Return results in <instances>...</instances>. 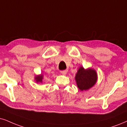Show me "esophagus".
<instances>
[{"mask_svg":"<svg viewBox=\"0 0 127 127\" xmlns=\"http://www.w3.org/2000/svg\"><path fill=\"white\" fill-rule=\"evenodd\" d=\"M60 73L63 75H65L67 74V70H63V71H61Z\"/></svg>","mask_w":127,"mask_h":127,"instance_id":"34e87169","label":"esophagus"}]
</instances>
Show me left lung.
Masks as SVG:
<instances>
[{
    "instance_id": "obj_1",
    "label": "left lung",
    "mask_w": 127,
    "mask_h": 127,
    "mask_svg": "<svg viewBox=\"0 0 127 127\" xmlns=\"http://www.w3.org/2000/svg\"><path fill=\"white\" fill-rule=\"evenodd\" d=\"M75 78L78 88L81 91H83L89 89L95 84L97 75L93 69L85 70L81 67L78 69Z\"/></svg>"
}]
</instances>
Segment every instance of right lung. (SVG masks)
I'll list each match as a JSON object with an SVG mask.
<instances>
[{
  "label": "right lung",
  "instance_id": "obj_1",
  "mask_svg": "<svg viewBox=\"0 0 127 127\" xmlns=\"http://www.w3.org/2000/svg\"><path fill=\"white\" fill-rule=\"evenodd\" d=\"M35 79L36 80V82H42V79H43V75H38V76H36V77L35 78Z\"/></svg>",
  "mask_w": 127,
  "mask_h": 127
}]
</instances>
